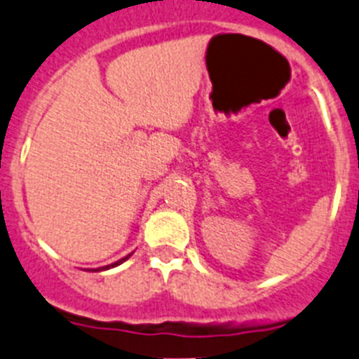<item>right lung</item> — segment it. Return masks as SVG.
I'll return each instance as SVG.
<instances>
[{
  "label": "right lung",
  "mask_w": 359,
  "mask_h": 359,
  "mask_svg": "<svg viewBox=\"0 0 359 359\" xmlns=\"http://www.w3.org/2000/svg\"><path fill=\"white\" fill-rule=\"evenodd\" d=\"M128 258V257H126ZM126 258H123V260H119V262H115V264H111V266H106V269H110V267H115V266H119V264H123L124 260H126ZM102 269H104V267H102Z\"/></svg>",
  "instance_id": "obj_1"
}]
</instances>
